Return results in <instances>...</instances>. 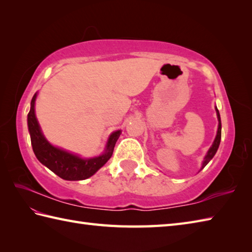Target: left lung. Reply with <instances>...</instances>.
<instances>
[{
	"mask_svg": "<svg viewBox=\"0 0 252 252\" xmlns=\"http://www.w3.org/2000/svg\"><path fill=\"white\" fill-rule=\"evenodd\" d=\"M216 110H217V116H218V121H219V126H218V132H217V136L215 138V141H213V144L212 146L209 148V151L206 155L205 159H203V162H202V165H201V169H203L206 167V165L209 163V161L213 158V156H215L218 148H219V145H220V142H221V118H220V112H219L218 108L216 107ZM200 169V170H201Z\"/></svg>",
	"mask_w": 252,
	"mask_h": 252,
	"instance_id": "8db88e82",
	"label": "left lung"
}]
</instances>
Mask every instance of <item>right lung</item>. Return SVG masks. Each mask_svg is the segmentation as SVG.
Listing matches in <instances>:
<instances>
[{"label": "right lung", "mask_w": 252, "mask_h": 252, "mask_svg": "<svg viewBox=\"0 0 252 252\" xmlns=\"http://www.w3.org/2000/svg\"><path fill=\"white\" fill-rule=\"evenodd\" d=\"M36 93L31 99V107L28 114V129L31 137V145L37 160L49 168L60 178L67 181L85 180L95 174L110 159L116 142L119 138L121 131L111 133L103 155L94 158H81L53 146L47 142L41 131L39 122L34 112Z\"/></svg>", "instance_id": "1"}]
</instances>
